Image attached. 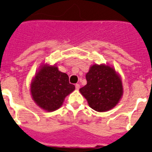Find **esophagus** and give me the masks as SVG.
<instances>
[{"instance_id": "1", "label": "esophagus", "mask_w": 152, "mask_h": 152, "mask_svg": "<svg viewBox=\"0 0 152 152\" xmlns=\"http://www.w3.org/2000/svg\"><path fill=\"white\" fill-rule=\"evenodd\" d=\"M75 88H76V89L78 90L79 88H80V85H79V84H76V85H75Z\"/></svg>"}]
</instances>
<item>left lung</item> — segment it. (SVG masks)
I'll list each match as a JSON object with an SVG mask.
<instances>
[{"label":"left lung","mask_w":152,"mask_h":152,"mask_svg":"<svg viewBox=\"0 0 152 152\" xmlns=\"http://www.w3.org/2000/svg\"><path fill=\"white\" fill-rule=\"evenodd\" d=\"M85 77L87 85L80 88V92L91 109L105 112L116 106L123 95V85L113 68L92 65Z\"/></svg>","instance_id":"left-lung-1"}]
</instances>
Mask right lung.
Returning <instances> with one entry per match:
<instances>
[{"label": "right lung", "instance_id": "right-lung-1", "mask_svg": "<svg viewBox=\"0 0 152 152\" xmlns=\"http://www.w3.org/2000/svg\"><path fill=\"white\" fill-rule=\"evenodd\" d=\"M75 88V85L69 83L67 74L59 71L56 66L44 65L34 77L31 93L35 102L50 112L61 107L65 97Z\"/></svg>", "mask_w": 152, "mask_h": 152}]
</instances>
